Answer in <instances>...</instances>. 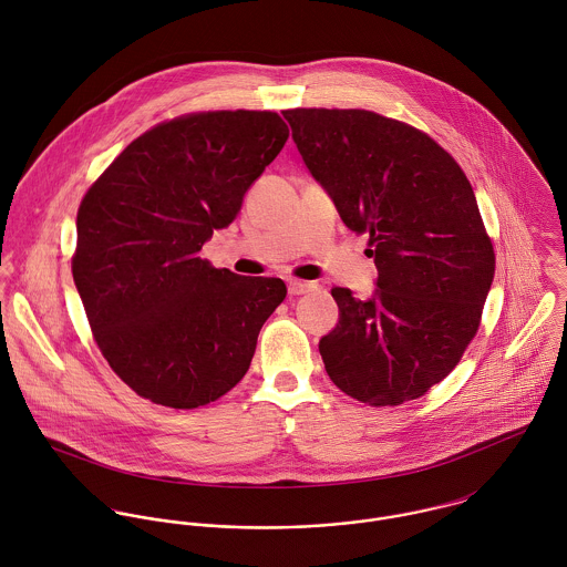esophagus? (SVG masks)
<instances>
[{
    "instance_id": "obj_1",
    "label": "esophagus",
    "mask_w": 567,
    "mask_h": 567,
    "mask_svg": "<svg viewBox=\"0 0 567 567\" xmlns=\"http://www.w3.org/2000/svg\"><path fill=\"white\" fill-rule=\"evenodd\" d=\"M317 288V284L312 281H301V279H290L288 281V292L290 295H306V292H312Z\"/></svg>"
}]
</instances>
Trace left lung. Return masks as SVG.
<instances>
[{"label":"left lung","instance_id":"1","mask_svg":"<svg viewBox=\"0 0 567 567\" xmlns=\"http://www.w3.org/2000/svg\"><path fill=\"white\" fill-rule=\"evenodd\" d=\"M292 140L342 223L369 234L378 290L333 288L319 351L331 382L400 405L445 380L474 340L495 252L463 167L427 133L364 109H288Z\"/></svg>","mask_w":567,"mask_h":567}]
</instances>
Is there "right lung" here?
<instances>
[{"label": "right lung", "mask_w": 567, "mask_h": 567, "mask_svg": "<svg viewBox=\"0 0 567 567\" xmlns=\"http://www.w3.org/2000/svg\"><path fill=\"white\" fill-rule=\"evenodd\" d=\"M288 135L275 111L187 113L133 140L82 196L72 275L93 340L140 398L192 410L248 371L288 288L198 250L238 216Z\"/></svg>", "instance_id": "add662e5"}]
</instances>
